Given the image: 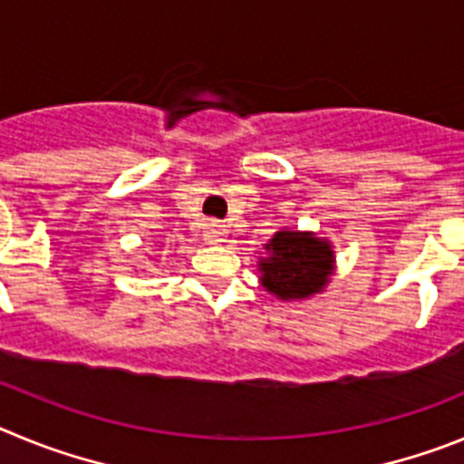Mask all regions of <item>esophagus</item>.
Returning a JSON list of instances; mask_svg holds the SVG:
<instances>
[{"mask_svg":"<svg viewBox=\"0 0 464 464\" xmlns=\"http://www.w3.org/2000/svg\"><path fill=\"white\" fill-rule=\"evenodd\" d=\"M208 242H212V245H217V242H224V237H227V227L224 224H208Z\"/></svg>","mask_w":464,"mask_h":464,"instance_id":"esophagus-1","label":"esophagus"}]
</instances>
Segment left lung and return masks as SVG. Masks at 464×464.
<instances>
[{
    "mask_svg": "<svg viewBox=\"0 0 464 464\" xmlns=\"http://www.w3.org/2000/svg\"><path fill=\"white\" fill-rule=\"evenodd\" d=\"M258 261L261 284L279 300H303L325 289L333 273V247L314 233L277 231Z\"/></svg>",
    "mask_w": 464,
    "mask_h": 464,
    "instance_id": "left-lung-1",
    "label": "left lung"
}]
</instances>
